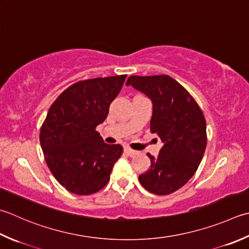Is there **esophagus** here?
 <instances>
[{
  "label": "esophagus",
  "instance_id": "1",
  "mask_svg": "<svg viewBox=\"0 0 249 249\" xmlns=\"http://www.w3.org/2000/svg\"><path fill=\"white\" fill-rule=\"evenodd\" d=\"M124 153L125 154H127V155H129V157H133V155H135L136 154V151L135 150H133V149H130V148H124Z\"/></svg>",
  "mask_w": 249,
  "mask_h": 249
}]
</instances>
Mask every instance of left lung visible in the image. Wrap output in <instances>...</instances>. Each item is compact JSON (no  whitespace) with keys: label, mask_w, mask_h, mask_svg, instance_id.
I'll list each match as a JSON object with an SVG mask.
<instances>
[{"label":"left lung","mask_w":249,"mask_h":249,"mask_svg":"<svg viewBox=\"0 0 249 249\" xmlns=\"http://www.w3.org/2000/svg\"><path fill=\"white\" fill-rule=\"evenodd\" d=\"M126 85L152 101L151 133L163 142L157 158L148 153L151 166L139 181L149 192L167 196L183 187L201 163L207 143L205 118L189 91L168 75H131Z\"/></svg>","instance_id":"8db88e82"}]
</instances>
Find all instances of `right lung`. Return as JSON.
<instances>
[{
  "mask_svg": "<svg viewBox=\"0 0 249 249\" xmlns=\"http://www.w3.org/2000/svg\"><path fill=\"white\" fill-rule=\"evenodd\" d=\"M126 76L76 82L48 110L41 127V147L53 176L68 191L89 196L109 182L123 148L104 142L96 127L108 116Z\"/></svg>",
  "mask_w": 249,
  "mask_h": 249,
  "instance_id": "1",
  "label": "right lung"
}]
</instances>
